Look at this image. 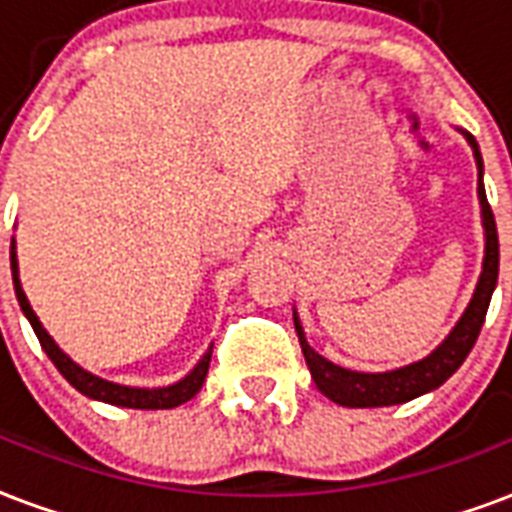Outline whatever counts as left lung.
<instances>
[{"instance_id": "1", "label": "left lung", "mask_w": 512, "mask_h": 512, "mask_svg": "<svg viewBox=\"0 0 512 512\" xmlns=\"http://www.w3.org/2000/svg\"><path fill=\"white\" fill-rule=\"evenodd\" d=\"M462 136L467 138V144L473 146L475 165H478V200H481V219H483V237H486V248H483V269L475 285V293L467 310L462 312V318L451 334L435 347L427 358L411 363V366L395 368V371H382V374H363V371H350L326 360L323 355L312 350L304 328L299 323V315L293 312V326L299 334L301 352L304 360L310 366V374L318 384V390L331 398L339 406L350 408H374V406H395V403H406L414 400L425 392L441 387L454 371H457L465 358L473 350L475 339L481 334L483 320H486V310H489L491 293L497 285L499 275V237H497V221L491 213V205L486 200V189H483V160L481 149L475 144V138L462 130Z\"/></svg>"}]
</instances>
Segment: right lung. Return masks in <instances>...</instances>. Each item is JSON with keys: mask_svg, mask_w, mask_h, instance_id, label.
Masks as SVG:
<instances>
[{"mask_svg": "<svg viewBox=\"0 0 512 512\" xmlns=\"http://www.w3.org/2000/svg\"><path fill=\"white\" fill-rule=\"evenodd\" d=\"M10 269H13V285H15V296H18V304H21L23 315L29 318L31 328H34V334H37L39 344H42V350L47 352V358L53 360L55 368L61 371L63 379L79 390L82 395L93 400H104V403H112V406H125V408H176L186 400H192L197 392H200L202 382H205V376H208V366H211V350L202 355L200 363L184 376V379H178L176 384H168V387H125V384L109 382V379H101V376L90 374L82 366H77L74 360L66 355V352L53 342V336L47 334L42 323H39L37 312L31 310L29 299H26V293H23L21 277H18V253H15V237L13 243H10Z\"/></svg>", "mask_w": 512, "mask_h": 512, "instance_id": "1", "label": "right lung"}]
</instances>
